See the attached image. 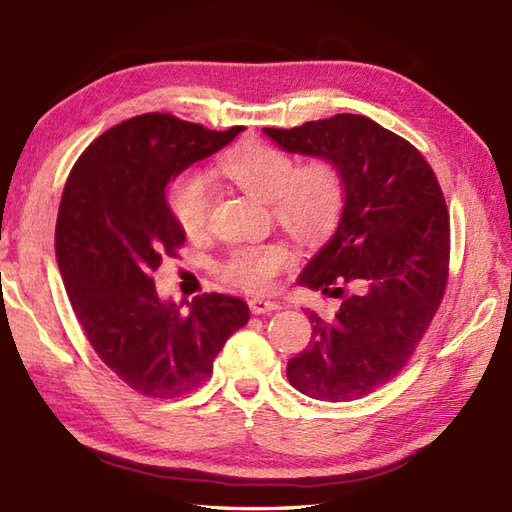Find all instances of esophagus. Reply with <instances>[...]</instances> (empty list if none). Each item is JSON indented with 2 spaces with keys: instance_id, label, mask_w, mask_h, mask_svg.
<instances>
[{
  "instance_id": "esophagus-1",
  "label": "esophagus",
  "mask_w": 512,
  "mask_h": 512,
  "mask_svg": "<svg viewBox=\"0 0 512 512\" xmlns=\"http://www.w3.org/2000/svg\"><path fill=\"white\" fill-rule=\"evenodd\" d=\"M249 310H252L254 315H267V313H273V310H280V304L271 302V299L254 297V299H249Z\"/></svg>"
}]
</instances>
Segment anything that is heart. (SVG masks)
Masks as SVG:
<instances>
[{"instance_id":"heart-1","label":"heart","mask_w":512,"mask_h":512,"mask_svg":"<svg viewBox=\"0 0 512 512\" xmlns=\"http://www.w3.org/2000/svg\"><path fill=\"white\" fill-rule=\"evenodd\" d=\"M217 169L241 191L271 206V215L299 241L326 239L339 226L345 208V182L330 160H297L284 149L252 143L221 156ZM167 202L173 219L189 234H202L210 213V186L197 171H186L171 182ZM282 243L239 247L223 263V276L247 291H267L289 263Z\"/></svg>"}]
</instances>
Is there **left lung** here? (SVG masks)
I'll return each mask as SVG.
<instances>
[{
    "mask_svg": "<svg viewBox=\"0 0 512 512\" xmlns=\"http://www.w3.org/2000/svg\"><path fill=\"white\" fill-rule=\"evenodd\" d=\"M284 152L334 162L345 208L299 284L343 297L286 365L297 391L321 402L358 400L413 356L439 308L450 265V215L432 167L402 136L365 115H334L291 130L265 128Z\"/></svg>",
    "mask_w": 512,
    "mask_h": 512,
    "instance_id": "8db88e82",
    "label": "left lung"
}]
</instances>
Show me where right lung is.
I'll use <instances>...</instances> for the list:
<instances>
[{"label":"right lung","instance_id":"add662e5","mask_svg":"<svg viewBox=\"0 0 512 512\" xmlns=\"http://www.w3.org/2000/svg\"><path fill=\"white\" fill-rule=\"evenodd\" d=\"M241 130H206L165 112L132 117L84 149L62 191L56 260L69 302L102 363L143 395L193 391L249 319L243 299L221 293L182 310L152 278L186 239L167 184Z\"/></svg>","mask_w":512,"mask_h":512}]
</instances>
